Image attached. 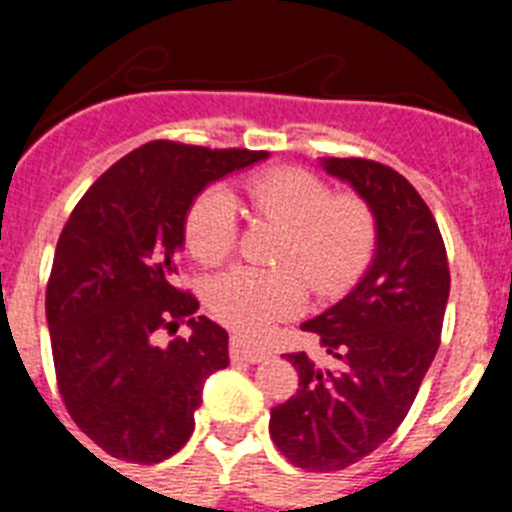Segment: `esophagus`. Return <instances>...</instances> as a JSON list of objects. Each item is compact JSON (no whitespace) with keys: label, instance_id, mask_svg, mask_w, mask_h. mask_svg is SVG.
<instances>
[{"label":"esophagus","instance_id":"esophagus-1","mask_svg":"<svg viewBox=\"0 0 512 512\" xmlns=\"http://www.w3.org/2000/svg\"><path fill=\"white\" fill-rule=\"evenodd\" d=\"M230 354L235 356V359H241V361H248V364H256V361H264L266 356H269V351L261 346H253L248 338L238 336L235 333L233 338H230Z\"/></svg>","mask_w":512,"mask_h":512}]
</instances>
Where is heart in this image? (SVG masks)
Masks as SVG:
<instances>
[{
  "label": "heart",
  "mask_w": 512,
  "mask_h": 512,
  "mask_svg": "<svg viewBox=\"0 0 512 512\" xmlns=\"http://www.w3.org/2000/svg\"><path fill=\"white\" fill-rule=\"evenodd\" d=\"M253 210L284 228L277 269L230 266L205 284V305L228 328L261 336L305 307L307 280L318 295H336L359 277L374 248V217L356 197H333L302 169H277L246 184ZM187 248L202 264L223 261L238 238V207L225 187H210L187 215Z\"/></svg>",
  "instance_id": "heart-1"
}]
</instances>
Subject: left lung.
<instances>
[{
    "mask_svg": "<svg viewBox=\"0 0 512 512\" xmlns=\"http://www.w3.org/2000/svg\"><path fill=\"white\" fill-rule=\"evenodd\" d=\"M320 169L369 207L374 253L348 295L302 323L336 364L287 354L300 390L271 408L269 433L295 467L338 472L408 415L438 351L451 279L436 220L405 176L364 158H320Z\"/></svg>",
    "mask_w": 512,
    "mask_h": 512,
    "instance_id": "left-lung-1",
    "label": "left lung"
}]
</instances>
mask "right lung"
<instances>
[{
    "mask_svg": "<svg viewBox=\"0 0 512 512\" xmlns=\"http://www.w3.org/2000/svg\"><path fill=\"white\" fill-rule=\"evenodd\" d=\"M153 140L104 171L58 238L45 320L66 410L99 449L156 464L194 431L207 377L230 364L228 333L171 284L197 194L266 161ZM188 320L166 347L155 330Z\"/></svg>",
    "mask_w": 512,
    "mask_h": 512,
    "instance_id": "right-lung-1",
    "label": "right lung"
}]
</instances>
